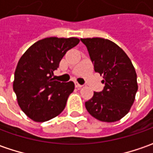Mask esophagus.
Listing matches in <instances>:
<instances>
[{
  "label": "esophagus",
  "mask_w": 153,
  "mask_h": 153,
  "mask_svg": "<svg viewBox=\"0 0 153 153\" xmlns=\"http://www.w3.org/2000/svg\"><path fill=\"white\" fill-rule=\"evenodd\" d=\"M74 84H75V87H76L77 88H82V87H83V85H81V84H79V83H77V82H75Z\"/></svg>",
  "instance_id": "esophagus-1"
}]
</instances>
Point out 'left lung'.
<instances>
[{
    "mask_svg": "<svg viewBox=\"0 0 153 153\" xmlns=\"http://www.w3.org/2000/svg\"><path fill=\"white\" fill-rule=\"evenodd\" d=\"M81 41L105 84L102 92H94L85 102L87 111L101 121L120 120L129 111L138 91L134 67L125 51L111 41L101 38Z\"/></svg>",
    "mask_w": 153,
    "mask_h": 153,
    "instance_id": "obj_1",
    "label": "left lung"
}]
</instances>
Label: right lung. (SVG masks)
Returning a JSON list of instances; mask_svg holds the SVG:
<instances>
[{
    "label": "right lung",
    "instance_id": "right-lung-1",
    "mask_svg": "<svg viewBox=\"0 0 153 153\" xmlns=\"http://www.w3.org/2000/svg\"><path fill=\"white\" fill-rule=\"evenodd\" d=\"M79 42L77 38H44L33 44L19 60L13 89L19 107L33 121H47L65 109L74 83H60L52 76L65 53Z\"/></svg>",
    "mask_w": 153,
    "mask_h": 153
}]
</instances>
